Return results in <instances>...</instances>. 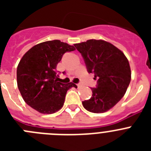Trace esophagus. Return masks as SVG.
I'll use <instances>...</instances> for the list:
<instances>
[{
  "label": "esophagus",
  "instance_id": "obj_1",
  "mask_svg": "<svg viewBox=\"0 0 151 151\" xmlns=\"http://www.w3.org/2000/svg\"><path fill=\"white\" fill-rule=\"evenodd\" d=\"M77 86H78V88H81L82 85V84H81V83H78V84H77Z\"/></svg>",
  "mask_w": 151,
  "mask_h": 151
}]
</instances>
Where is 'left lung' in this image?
I'll return each mask as SVG.
<instances>
[{"label":"left lung","mask_w":151,"mask_h":151,"mask_svg":"<svg viewBox=\"0 0 151 151\" xmlns=\"http://www.w3.org/2000/svg\"><path fill=\"white\" fill-rule=\"evenodd\" d=\"M74 46L82 54L88 72L97 79L96 88H91L92 97L82 101V105L91 113H104L122 99L129 87V61L120 50L103 40L90 39Z\"/></svg>","instance_id":"1"}]
</instances>
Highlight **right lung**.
<instances>
[{
	"label": "right lung",
	"instance_id": "obj_1",
	"mask_svg": "<svg viewBox=\"0 0 151 151\" xmlns=\"http://www.w3.org/2000/svg\"><path fill=\"white\" fill-rule=\"evenodd\" d=\"M75 50L73 45L53 40L36 45L24 54L17 66V85L29 106L44 114L62 108L67 91L77 86L58 82L56 68L65 53Z\"/></svg>",
	"mask_w": 151,
	"mask_h": 151
}]
</instances>
